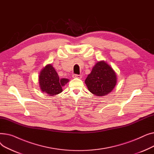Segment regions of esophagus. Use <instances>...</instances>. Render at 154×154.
<instances>
[{"mask_svg":"<svg viewBox=\"0 0 154 154\" xmlns=\"http://www.w3.org/2000/svg\"><path fill=\"white\" fill-rule=\"evenodd\" d=\"M72 77L74 78H79V79H80L82 78V76L80 75H78V74H73L72 75Z\"/></svg>","mask_w":154,"mask_h":154,"instance_id":"esophagus-1","label":"esophagus"}]
</instances>
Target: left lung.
Masks as SVG:
<instances>
[{
    "label": "left lung",
    "instance_id": "1",
    "mask_svg": "<svg viewBox=\"0 0 154 154\" xmlns=\"http://www.w3.org/2000/svg\"><path fill=\"white\" fill-rule=\"evenodd\" d=\"M85 83L93 94L103 96L112 91L117 83L116 72L104 61L99 62L88 74Z\"/></svg>",
    "mask_w": 154,
    "mask_h": 154
}]
</instances>
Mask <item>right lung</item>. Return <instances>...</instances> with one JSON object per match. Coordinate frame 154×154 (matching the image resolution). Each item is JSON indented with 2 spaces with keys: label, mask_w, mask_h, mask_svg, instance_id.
<instances>
[{
  "label": "right lung",
  "mask_w": 154,
  "mask_h": 154,
  "mask_svg": "<svg viewBox=\"0 0 154 154\" xmlns=\"http://www.w3.org/2000/svg\"><path fill=\"white\" fill-rule=\"evenodd\" d=\"M38 81L40 89L48 95H55L62 92V87L66 85L69 80L67 79H59L52 65L46 66L40 73Z\"/></svg>",
  "instance_id": "1"
}]
</instances>
